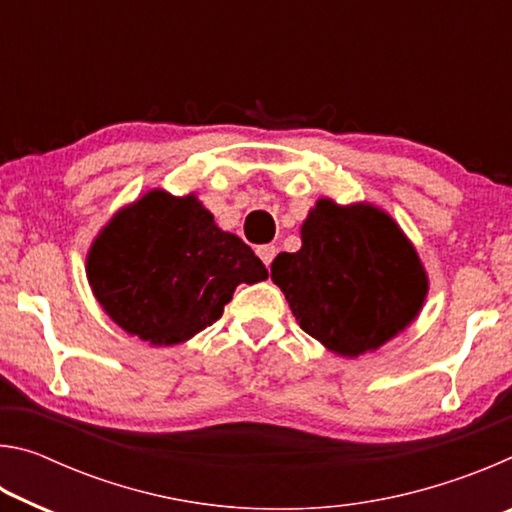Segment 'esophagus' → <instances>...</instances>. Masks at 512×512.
Masks as SVG:
<instances>
[{"mask_svg": "<svg viewBox=\"0 0 512 512\" xmlns=\"http://www.w3.org/2000/svg\"><path fill=\"white\" fill-rule=\"evenodd\" d=\"M255 253H257L259 259H262L266 268H271V262H273L275 253H277V248L273 244H264V246H257Z\"/></svg>", "mask_w": 512, "mask_h": 512, "instance_id": "esophagus-1", "label": "esophagus"}]
</instances>
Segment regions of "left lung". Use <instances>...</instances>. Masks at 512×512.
I'll use <instances>...</instances> for the list:
<instances>
[{
  "label": "left lung",
  "instance_id": "left-lung-1",
  "mask_svg": "<svg viewBox=\"0 0 512 512\" xmlns=\"http://www.w3.org/2000/svg\"><path fill=\"white\" fill-rule=\"evenodd\" d=\"M293 316L329 350L359 357L377 350L418 314L427 275L391 216L372 205L316 203L302 248L271 264Z\"/></svg>",
  "mask_w": 512,
  "mask_h": 512
}]
</instances>
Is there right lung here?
I'll list each match as a JSON object with an SVG mask.
<instances>
[{"label":"right lung","mask_w":512,"mask_h":512,"mask_svg":"<svg viewBox=\"0 0 512 512\" xmlns=\"http://www.w3.org/2000/svg\"><path fill=\"white\" fill-rule=\"evenodd\" d=\"M88 277L119 327L173 345L219 320L237 284L266 280L268 271L244 241L216 228L194 196L151 192L94 241Z\"/></svg>","instance_id":"1"}]
</instances>
